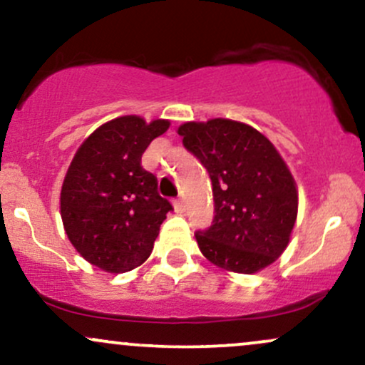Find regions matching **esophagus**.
<instances>
[{
	"instance_id": "obj_1",
	"label": "esophagus",
	"mask_w": 365,
	"mask_h": 365,
	"mask_svg": "<svg viewBox=\"0 0 365 365\" xmlns=\"http://www.w3.org/2000/svg\"><path fill=\"white\" fill-rule=\"evenodd\" d=\"M175 211H177L178 215H183V212H185V202H183L182 199L175 200Z\"/></svg>"
}]
</instances>
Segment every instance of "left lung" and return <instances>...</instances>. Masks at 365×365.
<instances>
[{
  "mask_svg": "<svg viewBox=\"0 0 365 365\" xmlns=\"http://www.w3.org/2000/svg\"><path fill=\"white\" fill-rule=\"evenodd\" d=\"M183 148L212 183L215 217L195 232L204 257L226 271L252 274L274 262L290 242L299 195L282 156L261 132L240 121H188Z\"/></svg>",
  "mask_w": 365,
  "mask_h": 365,
  "instance_id": "obj_1",
  "label": "left lung"
}]
</instances>
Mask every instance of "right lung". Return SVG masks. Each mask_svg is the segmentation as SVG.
<instances>
[{
    "label": "right lung",
    "instance_id": "obj_1",
    "mask_svg": "<svg viewBox=\"0 0 365 365\" xmlns=\"http://www.w3.org/2000/svg\"><path fill=\"white\" fill-rule=\"evenodd\" d=\"M170 127L120 116L91 133L75 154L61 187V220L68 240L86 261L108 273L140 266L153 252L170 200L158 178L142 168L144 150Z\"/></svg>",
    "mask_w": 365,
    "mask_h": 365
}]
</instances>
